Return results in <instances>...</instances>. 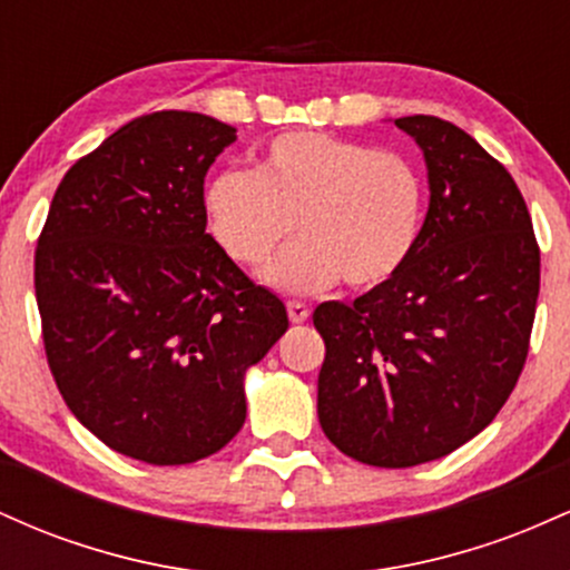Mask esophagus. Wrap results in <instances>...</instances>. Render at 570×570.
<instances>
[{
    "label": "esophagus",
    "mask_w": 570,
    "mask_h": 570,
    "mask_svg": "<svg viewBox=\"0 0 570 570\" xmlns=\"http://www.w3.org/2000/svg\"><path fill=\"white\" fill-rule=\"evenodd\" d=\"M286 311H289L292 324H303V322H307V316H311V307H307L305 303H299V299H289V303H286Z\"/></svg>",
    "instance_id": "1"
}]
</instances>
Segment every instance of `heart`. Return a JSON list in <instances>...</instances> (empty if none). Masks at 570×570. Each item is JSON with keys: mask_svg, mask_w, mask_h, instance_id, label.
<instances>
[{"mask_svg": "<svg viewBox=\"0 0 570 570\" xmlns=\"http://www.w3.org/2000/svg\"><path fill=\"white\" fill-rule=\"evenodd\" d=\"M426 206V174L410 155L313 130L276 136L257 171H222L203 195L208 233L244 267H263L297 225V244L265 271L289 294L394 281L421 244Z\"/></svg>", "mask_w": 570, "mask_h": 570, "instance_id": "b5f03b06", "label": "heart"}]
</instances>
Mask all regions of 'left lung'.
<instances>
[{
  "instance_id": "1",
  "label": "left lung",
  "mask_w": 570,
  "mask_h": 570,
  "mask_svg": "<svg viewBox=\"0 0 570 570\" xmlns=\"http://www.w3.org/2000/svg\"><path fill=\"white\" fill-rule=\"evenodd\" d=\"M426 160L429 212L402 273L351 305L322 303L318 423L340 453L407 469L499 415L528 356L541 257L507 168L466 130L399 117Z\"/></svg>"
}]
</instances>
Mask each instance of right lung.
<instances>
[{
    "instance_id": "1",
    "label": "right lung",
    "mask_w": 570,
    "mask_h": 570,
    "mask_svg": "<svg viewBox=\"0 0 570 570\" xmlns=\"http://www.w3.org/2000/svg\"><path fill=\"white\" fill-rule=\"evenodd\" d=\"M235 128L155 112L69 168L35 257L45 353L63 402L107 448L200 461L246 421V370L289 318L206 233L203 179Z\"/></svg>"
}]
</instances>
